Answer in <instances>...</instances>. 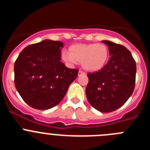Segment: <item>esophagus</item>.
<instances>
[{"instance_id":"34e87169","label":"esophagus","mask_w":150,"mask_h":150,"mask_svg":"<svg viewBox=\"0 0 150 150\" xmlns=\"http://www.w3.org/2000/svg\"><path fill=\"white\" fill-rule=\"evenodd\" d=\"M80 74H85V73L83 72V71H79V75H80Z\"/></svg>"}]
</instances>
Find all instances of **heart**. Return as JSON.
<instances>
[{"instance_id": "heart-1", "label": "heart", "mask_w": 150, "mask_h": 150, "mask_svg": "<svg viewBox=\"0 0 150 150\" xmlns=\"http://www.w3.org/2000/svg\"><path fill=\"white\" fill-rule=\"evenodd\" d=\"M62 59L69 65L81 62L88 71H98L104 67L109 58V50L103 43H79L69 48V53L64 52Z\"/></svg>"}]
</instances>
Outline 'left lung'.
<instances>
[{
  "instance_id": "obj_1",
  "label": "left lung",
  "mask_w": 150,
  "mask_h": 150,
  "mask_svg": "<svg viewBox=\"0 0 150 150\" xmlns=\"http://www.w3.org/2000/svg\"><path fill=\"white\" fill-rule=\"evenodd\" d=\"M102 42L109 47L110 58L101 70L88 73L86 94L94 108L109 112L121 107L133 93L136 62L125 46L109 40Z\"/></svg>"
}]
</instances>
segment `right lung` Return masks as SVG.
I'll list each match as a JSON object with an SVG mask.
<instances>
[{
  "label": "right lung",
  "instance_id": "right-lung-1",
  "mask_svg": "<svg viewBox=\"0 0 150 150\" xmlns=\"http://www.w3.org/2000/svg\"><path fill=\"white\" fill-rule=\"evenodd\" d=\"M64 43L44 40L28 46L14 64L15 86L24 101L37 110L59 104L79 70L67 68L61 62Z\"/></svg>",
  "mask_w": 150,
  "mask_h": 150
}]
</instances>
